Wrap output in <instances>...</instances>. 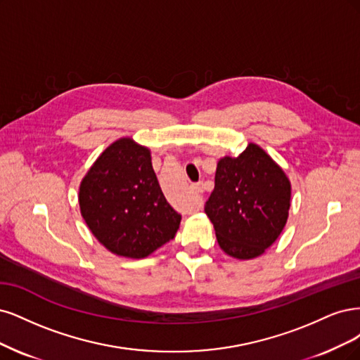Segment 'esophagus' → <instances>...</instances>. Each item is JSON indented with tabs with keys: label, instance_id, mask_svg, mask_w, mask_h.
Wrapping results in <instances>:
<instances>
[{
	"label": "esophagus",
	"instance_id": "obj_1",
	"mask_svg": "<svg viewBox=\"0 0 360 360\" xmlns=\"http://www.w3.org/2000/svg\"><path fill=\"white\" fill-rule=\"evenodd\" d=\"M193 190H194L197 194H202V193H203V185H202V182L194 184V185H193Z\"/></svg>",
	"mask_w": 360,
	"mask_h": 360
}]
</instances>
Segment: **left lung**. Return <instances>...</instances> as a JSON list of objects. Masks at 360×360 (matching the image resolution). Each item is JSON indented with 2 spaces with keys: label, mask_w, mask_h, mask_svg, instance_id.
Instances as JSON below:
<instances>
[{
  "label": "left lung",
  "mask_w": 360,
  "mask_h": 360,
  "mask_svg": "<svg viewBox=\"0 0 360 360\" xmlns=\"http://www.w3.org/2000/svg\"><path fill=\"white\" fill-rule=\"evenodd\" d=\"M290 195L285 173L260 146L250 143L236 158L219 160L205 203L218 245L235 259L260 256L285 226Z\"/></svg>",
  "instance_id": "8db88e82"
}]
</instances>
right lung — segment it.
<instances>
[{
	"mask_svg": "<svg viewBox=\"0 0 360 360\" xmlns=\"http://www.w3.org/2000/svg\"><path fill=\"white\" fill-rule=\"evenodd\" d=\"M80 212L109 251L142 259L175 238L181 215L160 188L150 153L131 139L113 142L79 188Z\"/></svg>",
	"mask_w": 360,
	"mask_h": 360,
	"instance_id": "1",
	"label": "right lung"
}]
</instances>
